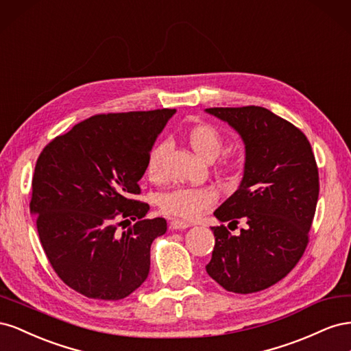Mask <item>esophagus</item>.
Returning <instances> with one entry per match:
<instances>
[{
    "label": "esophagus",
    "instance_id": "obj_1",
    "mask_svg": "<svg viewBox=\"0 0 351 351\" xmlns=\"http://www.w3.org/2000/svg\"><path fill=\"white\" fill-rule=\"evenodd\" d=\"M187 227H190L189 222L180 221V219H173L171 222H169V228H171V230H184Z\"/></svg>",
    "mask_w": 351,
    "mask_h": 351
}]
</instances>
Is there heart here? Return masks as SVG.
<instances>
[{"mask_svg":"<svg viewBox=\"0 0 351 351\" xmlns=\"http://www.w3.org/2000/svg\"><path fill=\"white\" fill-rule=\"evenodd\" d=\"M186 139L190 147L200 156L212 161L215 159L224 146V136L215 125L208 123H196L186 130ZM167 145L164 142L156 143L146 159V174L152 182H161L164 177V155ZM234 165V158L226 155L221 159L222 168H231ZM217 195L209 187H176L169 192L162 193L158 199L159 209L165 215L195 219L202 212L215 204Z\"/></svg>","mask_w":351,"mask_h":351,"instance_id":"1","label":"heart"}]
</instances>
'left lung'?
Listing matches in <instances>:
<instances>
[{"label":"left lung","mask_w":351,"mask_h":351,"mask_svg":"<svg viewBox=\"0 0 351 351\" xmlns=\"http://www.w3.org/2000/svg\"><path fill=\"white\" fill-rule=\"evenodd\" d=\"M244 142L246 162L239 189L214 215L237 236L212 227L215 246L206 272L227 291L249 294L277 284L300 261L319 196V173L304 133L267 108H208Z\"/></svg>","instance_id":"obj_1"}]
</instances>
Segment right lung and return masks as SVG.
<instances>
[{
  "label": "right lung",
  "mask_w": 351,
  "mask_h": 351,
  "mask_svg": "<svg viewBox=\"0 0 351 351\" xmlns=\"http://www.w3.org/2000/svg\"><path fill=\"white\" fill-rule=\"evenodd\" d=\"M176 110L98 114L57 136L40 152L30 212L52 269L89 299L121 300L147 278L151 244L164 218L143 219L136 200L156 136ZM136 224L127 232L121 221Z\"/></svg>",
  "instance_id": "obj_1"
}]
</instances>
